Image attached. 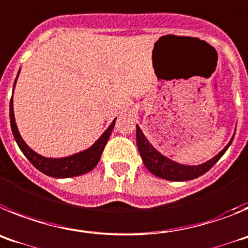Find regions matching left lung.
Listing matches in <instances>:
<instances>
[{"label":"left lung","mask_w":248,"mask_h":248,"mask_svg":"<svg viewBox=\"0 0 248 248\" xmlns=\"http://www.w3.org/2000/svg\"><path fill=\"white\" fill-rule=\"evenodd\" d=\"M136 127H137V131H136L137 147L146 168L152 174H155V177L162 178V179L171 180V182L191 180L206 173L224 155V153L226 152V149L229 148L230 144H231V142L233 140V138H231L229 144L218 155L211 158L210 160H207V162L202 163V164H199V166H184V164L174 162V160L169 159L166 155H163L162 153H159L155 147L149 143L146 136L142 132V129L138 126Z\"/></svg>","instance_id":"1"}]
</instances>
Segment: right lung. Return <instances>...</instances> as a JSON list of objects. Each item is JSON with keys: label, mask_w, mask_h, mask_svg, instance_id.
<instances>
[{"label": "right lung", "mask_w": 248, "mask_h": 248, "mask_svg": "<svg viewBox=\"0 0 248 248\" xmlns=\"http://www.w3.org/2000/svg\"><path fill=\"white\" fill-rule=\"evenodd\" d=\"M17 78H18V75H17ZM10 120L13 137H15L16 142H17L18 147L21 148V151L23 152V155L27 157V159L30 160L38 170H41L42 173H44L46 175L54 178L78 177V175H81V174H85L88 173V171L93 170V169L96 167L97 163H99L100 158H101L102 151H104L105 146L108 143V138H110L111 132H112L113 126H115L116 122L115 119L112 121V124L108 126V128L102 133L101 137H100L90 148L85 149V151L82 152H79V153H75V155H69V157L46 158L35 153V152L27 146L26 142L22 140L21 135H19L18 132V128H17V124H16L15 121L12 99H11L10 102Z\"/></svg>", "instance_id": "obj_1"}]
</instances>
